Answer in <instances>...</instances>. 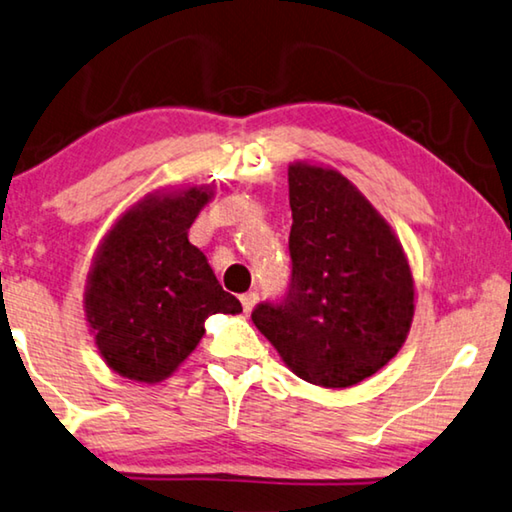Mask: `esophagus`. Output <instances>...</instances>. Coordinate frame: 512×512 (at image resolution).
Returning <instances> with one entry per match:
<instances>
[{
  "label": "esophagus",
  "instance_id": "1",
  "mask_svg": "<svg viewBox=\"0 0 512 512\" xmlns=\"http://www.w3.org/2000/svg\"><path fill=\"white\" fill-rule=\"evenodd\" d=\"M240 301H242V311L251 313L254 311V306L258 304V295L256 292H245V295H240Z\"/></svg>",
  "mask_w": 512,
  "mask_h": 512
}]
</instances>
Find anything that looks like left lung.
Here are the masks:
<instances>
[{
	"label": "left lung",
	"instance_id": "8db88e82",
	"mask_svg": "<svg viewBox=\"0 0 512 512\" xmlns=\"http://www.w3.org/2000/svg\"><path fill=\"white\" fill-rule=\"evenodd\" d=\"M292 279L279 304H258L256 329L292 372L349 388L388 365L415 315V281L392 226L333 167H288Z\"/></svg>",
	"mask_w": 512,
	"mask_h": 512
}]
</instances>
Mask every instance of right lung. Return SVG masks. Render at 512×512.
<instances>
[{
	"mask_svg": "<svg viewBox=\"0 0 512 512\" xmlns=\"http://www.w3.org/2000/svg\"><path fill=\"white\" fill-rule=\"evenodd\" d=\"M211 186L156 190L120 215L99 245L83 308L104 363L124 379L158 383L186 360L215 313H242L188 229Z\"/></svg>",
	"mask_w": 512,
	"mask_h": 512,
	"instance_id": "obj_1",
	"label": "right lung"
}]
</instances>
